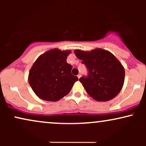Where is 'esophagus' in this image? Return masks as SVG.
<instances>
[{"instance_id":"esophagus-1","label":"esophagus","mask_w":146,"mask_h":146,"mask_svg":"<svg viewBox=\"0 0 146 146\" xmlns=\"http://www.w3.org/2000/svg\"><path fill=\"white\" fill-rule=\"evenodd\" d=\"M78 78L79 79L81 78V74H80V73H79V74L78 75Z\"/></svg>"}]
</instances>
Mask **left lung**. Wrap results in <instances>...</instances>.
<instances>
[{"mask_svg": "<svg viewBox=\"0 0 146 146\" xmlns=\"http://www.w3.org/2000/svg\"><path fill=\"white\" fill-rule=\"evenodd\" d=\"M74 53L88 71V76L80 79L86 93L98 102L115 98L124 83L125 70L113 53L102 48L90 51L78 49Z\"/></svg>", "mask_w": 146, "mask_h": 146, "instance_id": "obj_1", "label": "left lung"}]
</instances>
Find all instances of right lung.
<instances>
[{
  "instance_id": "1",
  "label": "right lung",
  "mask_w": 146,
  "mask_h": 146,
  "mask_svg": "<svg viewBox=\"0 0 146 146\" xmlns=\"http://www.w3.org/2000/svg\"><path fill=\"white\" fill-rule=\"evenodd\" d=\"M71 51L53 48L45 52L33 63L29 73V83L39 98L56 102L66 96L78 80L72 75L73 66L66 62Z\"/></svg>"
}]
</instances>
